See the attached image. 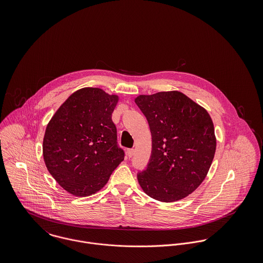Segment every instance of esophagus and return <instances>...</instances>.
<instances>
[{"label": "esophagus", "mask_w": 263, "mask_h": 263, "mask_svg": "<svg viewBox=\"0 0 263 263\" xmlns=\"http://www.w3.org/2000/svg\"><path fill=\"white\" fill-rule=\"evenodd\" d=\"M134 153H135L134 149H127V151H126V154H127V156H128L129 158H132V157L134 156Z\"/></svg>", "instance_id": "obj_1"}]
</instances>
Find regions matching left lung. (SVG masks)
Returning a JSON list of instances; mask_svg holds the SVG:
<instances>
[{"mask_svg":"<svg viewBox=\"0 0 263 263\" xmlns=\"http://www.w3.org/2000/svg\"><path fill=\"white\" fill-rule=\"evenodd\" d=\"M136 103L152 134L146 169L137 176L154 199H182L199 186L216 152L215 129L208 111L178 91L140 95Z\"/></svg>","mask_w":263,"mask_h":263,"instance_id":"left-lung-1","label":"left lung"}]
</instances>
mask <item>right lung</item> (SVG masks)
<instances>
[{
	"label": "right lung",
	"mask_w": 263,
	"mask_h": 263,
	"mask_svg": "<svg viewBox=\"0 0 263 263\" xmlns=\"http://www.w3.org/2000/svg\"><path fill=\"white\" fill-rule=\"evenodd\" d=\"M117 101V96L99 88H83L65 101L46 126L42 150L47 170L74 195L100 190L124 159L111 118Z\"/></svg>",
	"instance_id": "right-lung-1"
}]
</instances>
